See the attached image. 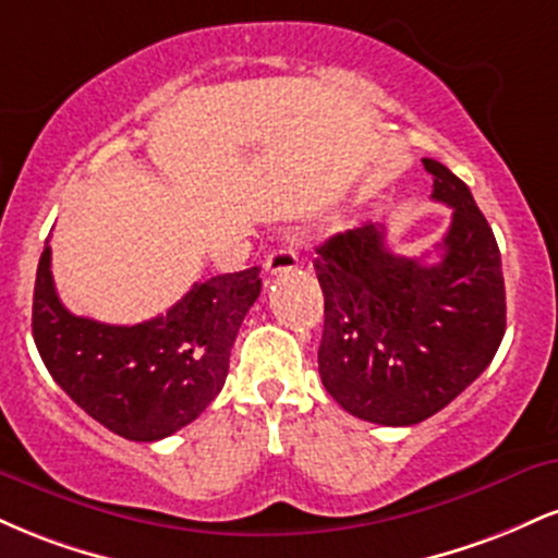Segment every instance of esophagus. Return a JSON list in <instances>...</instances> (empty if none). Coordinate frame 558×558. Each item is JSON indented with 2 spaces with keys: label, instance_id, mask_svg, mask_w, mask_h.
<instances>
[{
  "label": "esophagus",
  "instance_id": "esophagus-1",
  "mask_svg": "<svg viewBox=\"0 0 558 558\" xmlns=\"http://www.w3.org/2000/svg\"><path fill=\"white\" fill-rule=\"evenodd\" d=\"M299 267V257L293 248H275L272 254H267L265 259V272L267 275H280V272H291Z\"/></svg>",
  "mask_w": 558,
  "mask_h": 558
}]
</instances>
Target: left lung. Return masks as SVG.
<instances>
[{"mask_svg": "<svg viewBox=\"0 0 558 558\" xmlns=\"http://www.w3.org/2000/svg\"><path fill=\"white\" fill-rule=\"evenodd\" d=\"M422 165L435 202L453 209L438 262L399 257L373 222L332 235L315 259L323 386L349 414L388 427L448 407L483 375L506 330L501 252L488 220L446 165Z\"/></svg>", "mask_w": 558, "mask_h": 558, "instance_id": "left-lung-1", "label": "left lung"}]
</instances>
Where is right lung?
<instances>
[{
    "label": "right lung",
    "instance_id": "1",
    "mask_svg": "<svg viewBox=\"0 0 558 558\" xmlns=\"http://www.w3.org/2000/svg\"><path fill=\"white\" fill-rule=\"evenodd\" d=\"M259 291V267H248L194 283L168 315L96 323L65 310L44 246L31 325L49 375L88 417L151 444L194 422L226 386L230 349Z\"/></svg>",
    "mask_w": 558,
    "mask_h": 558
}]
</instances>
